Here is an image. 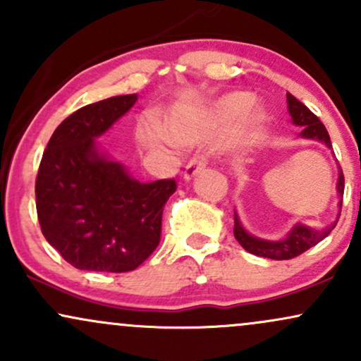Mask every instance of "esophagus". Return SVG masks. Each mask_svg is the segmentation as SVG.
<instances>
[{
	"mask_svg": "<svg viewBox=\"0 0 361 361\" xmlns=\"http://www.w3.org/2000/svg\"><path fill=\"white\" fill-rule=\"evenodd\" d=\"M205 168V157L204 156H193L192 159H190V163L186 164L185 171H183V178L186 181H190L192 178H195L198 175L200 171H204Z\"/></svg>",
	"mask_w": 361,
	"mask_h": 361,
	"instance_id": "esophagus-1",
	"label": "esophagus"
}]
</instances>
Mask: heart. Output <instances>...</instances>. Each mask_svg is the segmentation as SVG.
Returning <instances> with one entry per match:
<instances>
[{
  "instance_id": "obj_1",
  "label": "heart",
  "mask_w": 361,
  "mask_h": 361,
  "mask_svg": "<svg viewBox=\"0 0 361 361\" xmlns=\"http://www.w3.org/2000/svg\"><path fill=\"white\" fill-rule=\"evenodd\" d=\"M255 98L250 93L235 91L224 94L202 114H192L186 110H173L168 118V134L178 144H193L204 139L209 132L226 130L244 118L246 127L255 128L267 120V110L263 106H252ZM139 139L149 147L168 142L166 132L154 120H146L139 126Z\"/></svg>"
}]
</instances>
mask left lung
<instances>
[{
	"instance_id": "8db88e82",
	"label": "left lung",
	"mask_w": 361,
	"mask_h": 361,
	"mask_svg": "<svg viewBox=\"0 0 361 361\" xmlns=\"http://www.w3.org/2000/svg\"><path fill=\"white\" fill-rule=\"evenodd\" d=\"M287 105H288V114L292 117V122L297 127H302L300 137L310 139V140H319V142L326 144L327 147L333 149L331 146L329 134H327L326 127L322 126V122L316 115L310 111L304 103L297 100L293 94L287 93ZM336 190L339 195V207L343 202V192H345V176L343 171L339 169ZM341 212V209H339ZM339 219V214L331 226L324 227V229H312V227L304 226V224H295L292 227V231L287 234V238L280 239V241H268V239L256 238L247 233L244 229L243 222L239 221V215L234 212V238L238 239V243L251 255L261 256V258H270V259H292L295 256L302 255L304 251L310 250L312 246H316L317 243H321L322 239L327 238V234L336 227Z\"/></svg>"
}]
</instances>
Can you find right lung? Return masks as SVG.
<instances>
[{
    "instance_id": "right-lung-1",
    "label": "right lung",
    "mask_w": 361,
    "mask_h": 361,
    "mask_svg": "<svg viewBox=\"0 0 361 361\" xmlns=\"http://www.w3.org/2000/svg\"><path fill=\"white\" fill-rule=\"evenodd\" d=\"M137 94L91 103L54 130L35 181L44 238L78 270L123 273L142 264L161 239L175 180L140 183L100 151L97 140Z\"/></svg>"
}]
</instances>
